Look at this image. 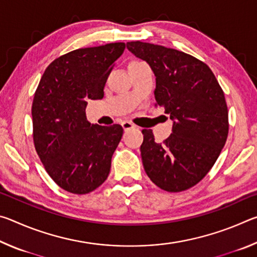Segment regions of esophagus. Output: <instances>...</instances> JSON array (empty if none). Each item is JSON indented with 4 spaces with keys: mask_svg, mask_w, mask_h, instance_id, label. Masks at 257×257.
Wrapping results in <instances>:
<instances>
[{
    "mask_svg": "<svg viewBox=\"0 0 257 257\" xmlns=\"http://www.w3.org/2000/svg\"><path fill=\"white\" fill-rule=\"evenodd\" d=\"M121 125H122V128H123L124 130H130V129L136 128V125L130 122V121H123V122L121 123Z\"/></svg>",
    "mask_w": 257,
    "mask_h": 257,
    "instance_id": "esophagus-1",
    "label": "esophagus"
}]
</instances>
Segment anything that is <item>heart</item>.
Segmentation results:
<instances>
[{
	"instance_id": "1",
	"label": "heart",
	"mask_w": 257,
	"mask_h": 257,
	"mask_svg": "<svg viewBox=\"0 0 257 257\" xmlns=\"http://www.w3.org/2000/svg\"><path fill=\"white\" fill-rule=\"evenodd\" d=\"M134 62H138V61H134ZM134 62H132V63H134Z\"/></svg>"
}]
</instances>
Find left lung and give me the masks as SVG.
<instances>
[{"label":"left lung","instance_id":"left-lung-1","mask_svg":"<svg viewBox=\"0 0 257 257\" xmlns=\"http://www.w3.org/2000/svg\"><path fill=\"white\" fill-rule=\"evenodd\" d=\"M127 49L146 61L156 77V104L173 121L172 134L156 143L143 130V165L161 189L178 193L198 184L227 142L228 107L223 90L207 64L162 45L129 42Z\"/></svg>","mask_w":257,"mask_h":257}]
</instances>
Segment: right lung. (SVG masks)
Wrapping results in <instances>:
<instances>
[{"mask_svg":"<svg viewBox=\"0 0 257 257\" xmlns=\"http://www.w3.org/2000/svg\"><path fill=\"white\" fill-rule=\"evenodd\" d=\"M124 43L69 52L43 73L32 106L35 149L46 172L61 188L88 194L110 173L122 137L120 124H90L88 99H102L104 86Z\"/></svg>","mask_w":257,"mask_h":257,"instance_id":"add662e5","label":"right lung"}]
</instances>
